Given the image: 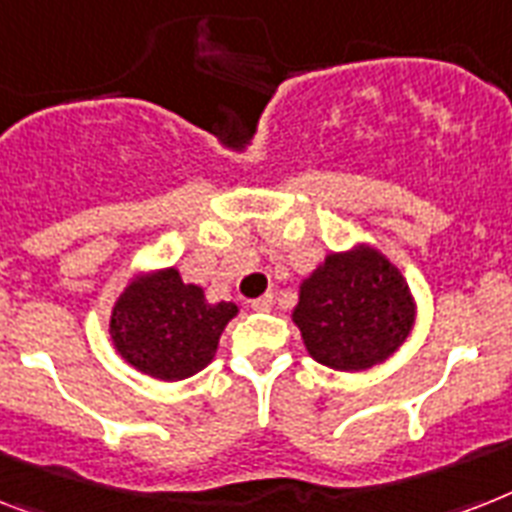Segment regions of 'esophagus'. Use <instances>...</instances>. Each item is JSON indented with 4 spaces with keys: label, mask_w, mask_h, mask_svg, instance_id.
Returning <instances> with one entry per match:
<instances>
[{
    "label": "esophagus",
    "mask_w": 512,
    "mask_h": 512,
    "mask_svg": "<svg viewBox=\"0 0 512 512\" xmlns=\"http://www.w3.org/2000/svg\"><path fill=\"white\" fill-rule=\"evenodd\" d=\"M270 307H273V294H263V297L252 299V310H257V313H268Z\"/></svg>",
    "instance_id": "obj_1"
}]
</instances>
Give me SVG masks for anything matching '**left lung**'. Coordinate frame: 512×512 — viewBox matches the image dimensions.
<instances>
[{
  "label": "left lung",
  "instance_id": "obj_1",
  "mask_svg": "<svg viewBox=\"0 0 512 512\" xmlns=\"http://www.w3.org/2000/svg\"><path fill=\"white\" fill-rule=\"evenodd\" d=\"M292 321L313 360L334 371H365L400 350L415 299L397 265L378 249L331 252L299 286Z\"/></svg>",
  "mask_w": 512,
  "mask_h": 512
}]
</instances>
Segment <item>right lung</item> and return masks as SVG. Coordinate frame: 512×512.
<instances>
[{
    "label": "right lung",
    "instance_id": "1",
    "mask_svg": "<svg viewBox=\"0 0 512 512\" xmlns=\"http://www.w3.org/2000/svg\"><path fill=\"white\" fill-rule=\"evenodd\" d=\"M239 313L234 302H207L202 286L184 284L176 268L136 276L110 315L118 355L162 381L199 373L218 350L220 334Z\"/></svg>",
    "mask_w": 512,
    "mask_h": 512
}]
</instances>
